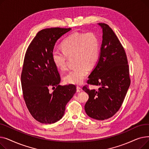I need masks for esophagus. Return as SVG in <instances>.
Instances as JSON below:
<instances>
[{
  "instance_id": "obj_1",
  "label": "esophagus",
  "mask_w": 149,
  "mask_h": 149,
  "mask_svg": "<svg viewBox=\"0 0 149 149\" xmlns=\"http://www.w3.org/2000/svg\"><path fill=\"white\" fill-rule=\"evenodd\" d=\"M81 91H82V89L79 86H77V92H80Z\"/></svg>"
}]
</instances>
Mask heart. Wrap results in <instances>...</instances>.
I'll list each match as a JSON object with an SVG mask.
<instances>
[{
  "label": "heart",
  "mask_w": 149,
  "mask_h": 149,
  "mask_svg": "<svg viewBox=\"0 0 149 149\" xmlns=\"http://www.w3.org/2000/svg\"><path fill=\"white\" fill-rule=\"evenodd\" d=\"M61 51L54 50L52 59L60 70L66 69L67 57L74 56L76 66L65 76L68 84H81L88 74V68L94 67L100 54V45L97 36L93 33H74L65 38L61 44Z\"/></svg>",
  "instance_id": "heart-1"
}]
</instances>
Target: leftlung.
<instances>
[{"label":"left lung","instance_id":"1","mask_svg":"<svg viewBox=\"0 0 149 149\" xmlns=\"http://www.w3.org/2000/svg\"><path fill=\"white\" fill-rule=\"evenodd\" d=\"M102 29L103 40L98 61L89 75L88 83L100 86L98 91L84 86L89 95L84 106L92 118L104 120L113 116L121 107L130 84L126 52L112 29L106 23Z\"/></svg>","mask_w":149,"mask_h":149}]
</instances>
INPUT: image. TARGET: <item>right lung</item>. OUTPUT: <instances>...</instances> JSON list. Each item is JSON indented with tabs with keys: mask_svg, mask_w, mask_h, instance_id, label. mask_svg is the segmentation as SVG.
<instances>
[{
	"mask_svg": "<svg viewBox=\"0 0 149 149\" xmlns=\"http://www.w3.org/2000/svg\"><path fill=\"white\" fill-rule=\"evenodd\" d=\"M71 28H51L41 30L25 54L21 83L26 105L34 118L43 124L59 121L65 107L76 92L74 84L60 86V77L52 59L56 43ZM56 88L51 93L49 88Z\"/></svg>",
	"mask_w": 149,
	"mask_h": 149,
	"instance_id": "1",
	"label": "right lung"
}]
</instances>
